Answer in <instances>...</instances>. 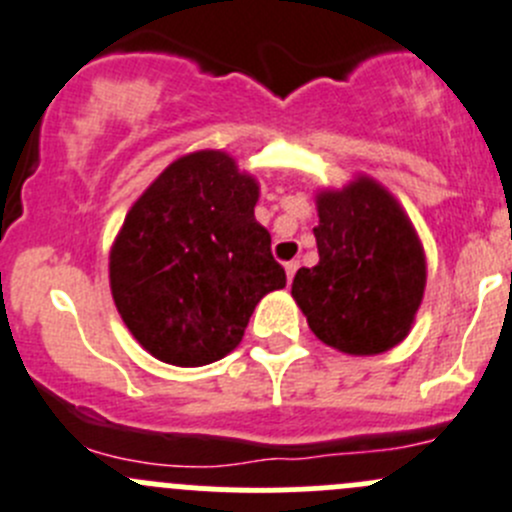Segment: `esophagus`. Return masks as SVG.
<instances>
[{"label": "esophagus", "mask_w": 512, "mask_h": 512, "mask_svg": "<svg viewBox=\"0 0 512 512\" xmlns=\"http://www.w3.org/2000/svg\"><path fill=\"white\" fill-rule=\"evenodd\" d=\"M297 267H300V260H290L285 265V272H287V280L292 282V277H295V272H297Z\"/></svg>", "instance_id": "esophagus-1"}]
</instances>
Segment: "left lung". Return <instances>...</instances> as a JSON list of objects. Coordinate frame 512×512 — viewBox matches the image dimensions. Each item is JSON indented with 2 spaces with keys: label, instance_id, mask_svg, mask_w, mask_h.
<instances>
[{
  "label": "left lung",
  "instance_id": "obj_1",
  "mask_svg": "<svg viewBox=\"0 0 512 512\" xmlns=\"http://www.w3.org/2000/svg\"><path fill=\"white\" fill-rule=\"evenodd\" d=\"M320 262L300 267L292 297L310 330L347 355H377L405 340L425 290V255L388 190L355 180L317 197Z\"/></svg>",
  "mask_w": 512,
  "mask_h": 512
}]
</instances>
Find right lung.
Returning a JSON list of instances; mask_svg holds the SVG:
<instances>
[{"label": "right lung", "instance_id": "obj_1", "mask_svg": "<svg viewBox=\"0 0 512 512\" xmlns=\"http://www.w3.org/2000/svg\"><path fill=\"white\" fill-rule=\"evenodd\" d=\"M255 202L257 182L210 150L172 162L124 217L109 285L124 325L157 360H220L257 302L285 287Z\"/></svg>", "mask_w": 512, "mask_h": 512}]
</instances>
